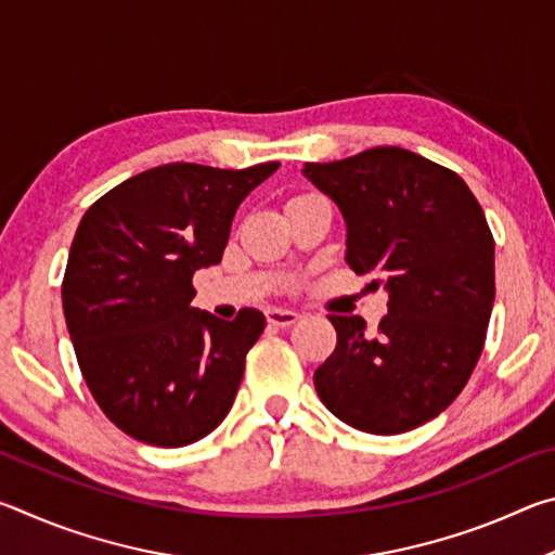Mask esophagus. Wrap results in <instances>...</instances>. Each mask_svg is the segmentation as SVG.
<instances>
[{
  "label": "esophagus",
  "instance_id": "esophagus-1",
  "mask_svg": "<svg viewBox=\"0 0 555 555\" xmlns=\"http://www.w3.org/2000/svg\"><path fill=\"white\" fill-rule=\"evenodd\" d=\"M298 313L296 311H284V308H271V311H267V321L271 323V325H276V327H288V325H294L296 321H298Z\"/></svg>",
  "mask_w": 555,
  "mask_h": 555
}]
</instances>
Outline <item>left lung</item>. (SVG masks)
Returning a JSON list of instances; mask_svg holds the SVG:
<instances>
[{
  "label": "left lung",
  "mask_w": 555,
  "mask_h": 555,
  "mask_svg": "<svg viewBox=\"0 0 555 555\" xmlns=\"http://www.w3.org/2000/svg\"><path fill=\"white\" fill-rule=\"evenodd\" d=\"M304 176L347 224L345 261L389 294L377 333L327 315L335 352L315 370L325 409L364 434L393 436L436 418L480 360L494 306V240L455 171L399 146H374Z\"/></svg>",
  "instance_id": "8db88e82"
}]
</instances>
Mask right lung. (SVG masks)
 <instances>
[{
  "label": "right lung",
  "mask_w": 555,
  "mask_h": 555,
  "mask_svg": "<svg viewBox=\"0 0 555 555\" xmlns=\"http://www.w3.org/2000/svg\"><path fill=\"white\" fill-rule=\"evenodd\" d=\"M279 168L166 164L127 178L82 215L63 313L98 406L127 436L181 448L222 424L264 315L220 321L191 306L193 274L220 264L240 203Z\"/></svg>",
  "instance_id": "add662e5"
}]
</instances>
